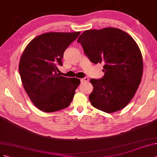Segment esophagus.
I'll return each instance as SVG.
<instances>
[{
  "mask_svg": "<svg viewBox=\"0 0 157 157\" xmlns=\"http://www.w3.org/2000/svg\"><path fill=\"white\" fill-rule=\"evenodd\" d=\"M80 80H81L82 83H87L89 81V78L87 77H85L83 78H82Z\"/></svg>",
  "mask_w": 157,
  "mask_h": 157,
  "instance_id": "obj_1",
  "label": "esophagus"
}]
</instances>
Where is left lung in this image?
<instances>
[{"label": "left lung", "mask_w": 157, "mask_h": 157, "mask_svg": "<svg viewBox=\"0 0 157 157\" xmlns=\"http://www.w3.org/2000/svg\"><path fill=\"white\" fill-rule=\"evenodd\" d=\"M78 43L91 62L104 64L103 77L90 80L91 105L107 113L124 109L135 95L143 74V59L136 41L122 30L106 28L85 31Z\"/></svg>", "instance_id": "8db88e82"}]
</instances>
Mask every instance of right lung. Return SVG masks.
Here are the masks:
<instances>
[{
	"label": "right lung",
	"instance_id": "obj_1",
	"mask_svg": "<svg viewBox=\"0 0 157 157\" xmlns=\"http://www.w3.org/2000/svg\"><path fill=\"white\" fill-rule=\"evenodd\" d=\"M80 32H50L34 38L21 56L19 72L25 91L35 106L45 113L68 107L80 83L78 78L57 74L64 52Z\"/></svg>",
	"mask_w": 157,
	"mask_h": 157
}]
</instances>
